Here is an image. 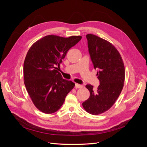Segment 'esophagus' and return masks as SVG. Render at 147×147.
Wrapping results in <instances>:
<instances>
[{"label": "esophagus", "mask_w": 147, "mask_h": 147, "mask_svg": "<svg viewBox=\"0 0 147 147\" xmlns=\"http://www.w3.org/2000/svg\"><path fill=\"white\" fill-rule=\"evenodd\" d=\"M75 88H83V85H82V84L76 83V84H75Z\"/></svg>", "instance_id": "1"}]
</instances>
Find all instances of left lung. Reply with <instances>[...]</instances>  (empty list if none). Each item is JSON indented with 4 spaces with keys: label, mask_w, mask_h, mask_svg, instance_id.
<instances>
[{
    "label": "left lung",
    "mask_w": 147,
    "mask_h": 147,
    "mask_svg": "<svg viewBox=\"0 0 147 147\" xmlns=\"http://www.w3.org/2000/svg\"><path fill=\"white\" fill-rule=\"evenodd\" d=\"M89 53L100 84L96 92L93 86L87 84L90 92L89 98L83 102L89 113L100 115L109 110L121 93L125 78V69L122 57L112 43L97 35H86Z\"/></svg>",
    "instance_id": "1"
}]
</instances>
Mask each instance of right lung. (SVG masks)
I'll use <instances>...</instances> for the list:
<instances>
[{
	"label": "right lung",
	"instance_id": "obj_1",
	"mask_svg": "<svg viewBox=\"0 0 147 147\" xmlns=\"http://www.w3.org/2000/svg\"><path fill=\"white\" fill-rule=\"evenodd\" d=\"M82 38L48 35L35 42L28 51L24 83L33 104L42 112L51 114L58 110L75 86L74 82L63 78L56 66L59 67L67 52Z\"/></svg>",
	"mask_w": 147,
	"mask_h": 147
}]
</instances>
